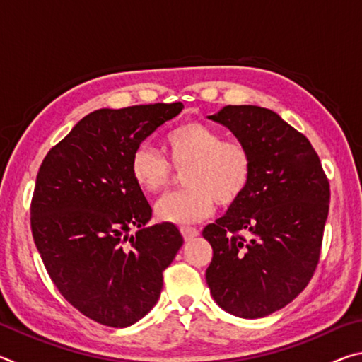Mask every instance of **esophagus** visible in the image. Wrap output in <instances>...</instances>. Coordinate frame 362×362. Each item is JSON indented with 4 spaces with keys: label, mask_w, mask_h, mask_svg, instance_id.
Masks as SVG:
<instances>
[{
    "label": "esophagus",
    "mask_w": 362,
    "mask_h": 362,
    "mask_svg": "<svg viewBox=\"0 0 362 362\" xmlns=\"http://www.w3.org/2000/svg\"><path fill=\"white\" fill-rule=\"evenodd\" d=\"M180 231H182L183 238H185V241L193 240V238H196V236L199 235V231L196 230V228H193V226H182Z\"/></svg>",
    "instance_id": "1"
}]
</instances>
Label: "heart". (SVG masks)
I'll use <instances>...</instances> for the list:
<instances>
[{"instance_id": "1", "label": "heart", "mask_w": 362, "mask_h": 362, "mask_svg": "<svg viewBox=\"0 0 362 362\" xmlns=\"http://www.w3.org/2000/svg\"><path fill=\"white\" fill-rule=\"evenodd\" d=\"M167 163L150 145H139L129 159L132 180L145 193L155 194L168 185L173 165L182 173L183 189L164 194L155 206L161 222L189 225L207 218L216 201L235 204L252 177V158L236 140L223 136L203 122H185L164 137Z\"/></svg>"}]
</instances>
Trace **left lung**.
I'll use <instances>...</instances> for the list:
<instances>
[{"label": "left lung", "mask_w": 362, "mask_h": 362, "mask_svg": "<svg viewBox=\"0 0 362 362\" xmlns=\"http://www.w3.org/2000/svg\"><path fill=\"white\" fill-rule=\"evenodd\" d=\"M207 118L249 150L252 177L246 193L203 230L214 252L206 281L220 308L255 320L284 308L313 276L329 180L310 140L272 110L226 105Z\"/></svg>", "instance_id": "8db88e82"}]
</instances>
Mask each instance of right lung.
I'll return each mask as SVG.
<instances>
[{
  "label": "right lung",
  "instance_id": "right-lung-1",
  "mask_svg": "<svg viewBox=\"0 0 362 362\" xmlns=\"http://www.w3.org/2000/svg\"><path fill=\"white\" fill-rule=\"evenodd\" d=\"M182 108L95 110L49 150L36 175V249L66 302L103 326L127 327L148 313L183 244L174 223L145 226L151 207L129 170L132 151Z\"/></svg>",
  "mask_w": 362,
  "mask_h": 362
}]
</instances>
